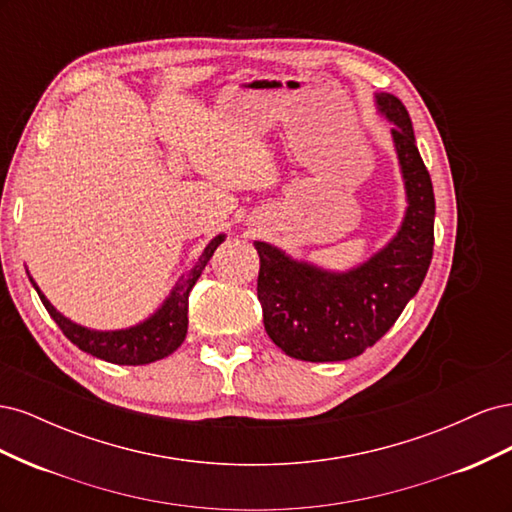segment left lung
I'll use <instances>...</instances> for the list:
<instances>
[{"mask_svg":"<svg viewBox=\"0 0 512 512\" xmlns=\"http://www.w3.org/2000/svg\"><path fill=\"white\" fill-rule=\"evenodd\" d=\"M406 185V215L397 235L363 265L327 271L256 241L258 301L265 331L292 359L327 363L363 354L389 331L421 288L433 256L436 198L412 121L393 94H376Z\"/></svg>","mask_w":512,"mask_h":512,"instance_id":"left-lung-1","label":"left lung"}]
</instances>
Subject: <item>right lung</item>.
Returning a JSON list of instances; mask_svg holds the SVG:
<instances>
[{
	"label": "right lung",
	"instance_id": "add662e5",
	"mask_svg": "<svg viewBox=\"0 0 512 512\" xmlns=\"http://www.w3.org/2000/svg\"><path fill=\"white\" fill-rule=\"evenodd\" d=\"M226 239V235H218L211 239V243L205 247L203 256L196 260V265L181 275V280L170 290L166 301L158 309L156 314H151L147 320L134 324L130 329L119 331H94L81 327V324L72 322L64 314H59L51 305V301L44 297L34 277H29V282L34 284L42 305L51 318L57 322V327L64 331V335L70 339L74 346H79L83 352L96 356L106 363L115 365H147L153 361H160L164 356L173 354L185 339L188 333V297L190 290L194 288L196 280L207 267L209 258L218 250V245Z\"/></svg>",
	"mask_w": 512,
	"mask_h": 512
}]
</instances>
